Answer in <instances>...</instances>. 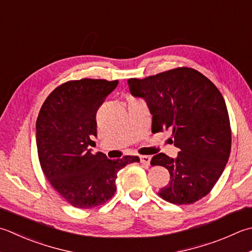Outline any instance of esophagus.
<instances>
[{
    "label": "esophagus",
    "mask_w": 252,
    "mask_h": 252,
    "mask_svg": "<svg viewBox=\"0 0 252 252\" xmlns=\"http://www.w3.org/2000/svg\"><path fill=\"white\" fill-rule=\"evenodd\" d=\"M140 159H141V162L143 165H144L145 167H149L150 166V162H151V156H146V155H144V156H141L140 157Z\"/></svg>",
    "instance_id": "1"
}]
</instances>
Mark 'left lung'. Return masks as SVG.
<instances>
[{"instance_id":"obj_1","label":"left lung","mask_w":252,"mask_h":252,"mask_svg":"<svg viewBox=\"0 0 252 252\" xmlns=\"http://www.w3.org/2000/svg\"><path fill=\"white\" fill-rule=\"evenodd\" d=\"M131 95L142 98L153 116L152 132H172L177 157L159 153L152 166L169 171L159 191L175 204H191L213 188L227 164L231 133L223 96L203 74L189 67L162 72L144 80L130 78Z\"/></svg>"}]
</instances>
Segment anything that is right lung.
Instances as JSON below:
<instances>
[{"label": "right lung", "mask_w": 252, "mask_h": 252, "mask_svg": "<svg viewBox=\"0 0 252 252\" xmlns=\"http://www.w3.org/2000/svg\"><path fill=\"white\" fill-rule=\"evenodd\" d=\"M118 81L84 78L57 87L43 102L36 122V143L43 174L68 203L92 209L116 192L123 167L139 162L137 156L108 159L94 155L90 146L97 136L96 112L116 90Z\"/></svg>", "instance_id": "add662e5"}]
</instances>
